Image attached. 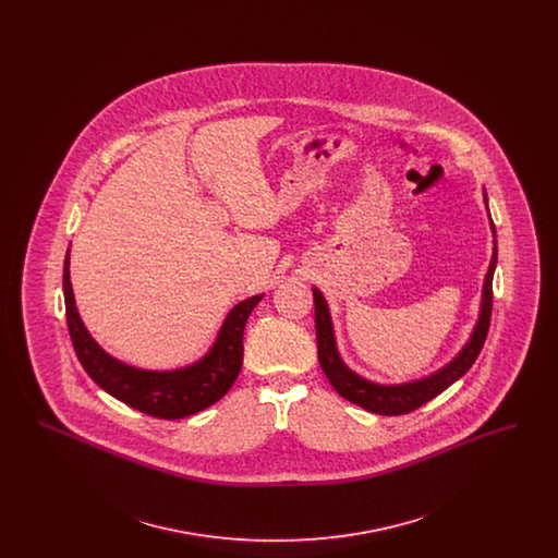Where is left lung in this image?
Listing matches in <instances>:
<instances>
[{
	"label": "left lung",
	"mask_w": 558,
	"mask_h": 558,
	"mask_svg": "<svg viewBox=\"0 0 558 558\" xmlns=\"http://www.w3.org/2000/svg\"><path fill=\"white\" fill-rule=\"evenodd\" d=\"M483 198H485V205H487V194H483ZM492 232H494V239H496L494 223H492ZM496 262H498V244L494 240V255H492L489 269H487L485 282H483L481 312H478L477 324L473 328V335H471L469 343L462 347V351L441 371L425 376L421 380L401 383V385H378V383L366 380L364 376L347 368L345 362L339 355L337 341H335V328H332V319H330V312H328V303L322 296V292L314 289L319 366L326 374V378L330 380V385L337 389V393L341 398L349 399L351 403H355V405H360L368 412H374V414L399 416V414H408V412L421 408L426 401L437 398L441 391H446L450 385H453L460 376H464L469 368L475 364V360L481 353V347H483L485 337H487L489 318H492V303H494L492 280H494Z\"/></svg>",
	"instance_id": "1"
}]
</instances>
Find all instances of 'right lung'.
<instances>
[{"label": "right lung", "mask_w": 558, "mask_h": 558, "mask_svg": "<svg viewBox=\"0 0 558 558\" xmlns=\"http://www.w3.org/2000/svg\"><path fill=\"white\" fill-rule=\"evenodd\" d=\"M69 264L71 257L66 251L62 274L66 324L81 366L98 387L130 408L165 421H178L196 414L230 391L242 366L244 324L264 294H255L234 305L228 318L223 319L209 353L196 364L178 371H142L108 355L92 339L75 307Z\"/></svg>", "instance_id": "1"}]
</instances>
